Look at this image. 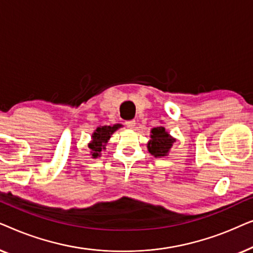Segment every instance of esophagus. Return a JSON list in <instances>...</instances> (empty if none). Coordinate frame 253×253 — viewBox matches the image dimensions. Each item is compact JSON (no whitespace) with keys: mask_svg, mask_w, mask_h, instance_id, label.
Masks as SVG:
<instances>
[{"mask_svg":"<svg viewBox=\"0 0 253 253\" xmlns=\"http://www.w3.org/2000/svg\"><path fill=\"white\" fill-rule=\"evenodd\" d=\"M126 126L129 127V129H133L134 126H136V121L134 120H131V121H126Z\"/></svg>","mask_w":253,"mask_h":253,"instance_id":"1","label":"esophagus"}]
</instances>
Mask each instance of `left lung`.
Listing matches in <instances>:
<instances>
[{
  "label": "left lung",
  "instance_id": "8db88e82",
  "mask_svg": "<svg viewBox=\"0 0 253 253\" xmlns=\"http://www.w3.org/2000/svg\"><path fill=\"white\" fill-rule=\"evenodd\" d=\"M175 143V138L169 134L164 126H157L151 130V140L147 143L148 152L155 158H164Z\"/></svg>",
  "mask_w": 253,
  "mask_h": 253
}]
</instances>
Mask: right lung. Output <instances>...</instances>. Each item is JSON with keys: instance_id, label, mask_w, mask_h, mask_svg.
<instances>
[{"instance_id": "obj_1", "label": "right lung", "mask_w": 253, "mask_h": 253, "mask_svg": "<svg viewBox=\"0 0 253 253\" xmlns=\"http://www.w3.org/2000/svg\"><path fill=\"white\" fill-rule=\"evenodd\" d=\"M121 124H114V126H103L96 127V130L92 134V140L88 144L89 150H91L92 158L101 157V152L106 148V145L108 143L109 138L115 132L117 129H120Z\"/></svg>"}]
</instances>
